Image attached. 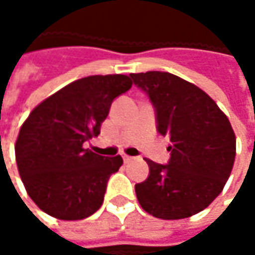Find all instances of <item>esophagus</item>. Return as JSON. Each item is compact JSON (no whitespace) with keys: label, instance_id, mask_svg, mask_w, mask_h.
<instances>
[{"label":"esophagus","instance_id":"1","mask_svg":"<svg viewBox=\"0 0 255 255\" xmlns=\"http://www.w3.org/2000/svg\"><path fill=\"white\" fill-rule=\"evenodd\" d=\"M122 157H123V162H125V163H128V162H130V160H133L132 156H128V154H122Z\"/></svg>","mask_w":255,"mask_h":255}]
</instances>
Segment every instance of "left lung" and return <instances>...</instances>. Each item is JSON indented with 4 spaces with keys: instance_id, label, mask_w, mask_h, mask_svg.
<instances>
[{
    "instance_id": "1",
    "label": "left lung",
    "mask_w": 255,
    "mask_h": 255,
    "mask_svg": "<svg viewBox=\"0 0 255 255\" xmlns=\"http://www.w3.org/2000/svg\"><path fill=\"white\" fill-rule=\"evenodd\" d=\"M167 136V164L146 159L149 176L134 186L143 210L163 220L204 210L223 190L236 159V136L227 116L200 88L169 72L130 74Z\"/></svg>"
}]
</instances>
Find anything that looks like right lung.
Wrapping results in <instances>:
<instances>
[{
	"label": "right lung",
	"instance_id": "1",
	"mask_svg": "<svg viewBox=\"0 0 255 255\" xmlns=\"http://www.w3.org/2000/svg\"><path fill=\"white\" fill-rule=\"evenodd\" d=\"M132 88L126 75H93L39 103L21 126L15 159L26 193L59 220H82L102 206L108 180L122 157L85 149L101 133L112 102Z\"/></svg>",
	"mask_w": 255,
	"mask_h": 255
}]
</instances>
